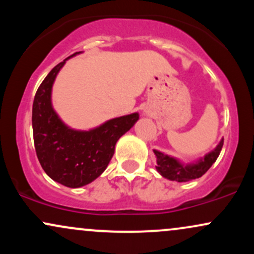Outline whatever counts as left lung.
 Masks as SVG:
<instances>
[{
  "mask_svg": "<svg viewBox=\"0 0 254 254\" xmlns=\"http://www.w3.org/2000/svg\"><path fill=\"white\" fill-rule=\"evenodd\" d=\"M222 147L223 139H221V142L214 150L206 154L203 159L198 160L196 164L190 165H184L179 160L174 159V157L166 155V154L159 150H154L157 164L156 171L164 178H167V179L178 183H185L197 179V178H200L203 174H205L206 171L216 161Z\"/></svg>",
  "mask_w": 254,
  "mask_h": 254,
  "instance_id": "8db88e82",
  "label": "left lung"
}]
</instances>
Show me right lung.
<instances>
[{"label": "right lung", "mask_w": 254, "mask_h": 254, "mask_svg": "<svg viewBox=\"0 0 254 254\" xmlns=\"http://www.w3.org/2000/svg\"><path fill=\"white\" fill-rule=\"evenodd\" d=\"M76 54L58 63L44 78L32 109L34 148L43 170L52 180L72 189L92 183L106 170L117 141L139 118L138 113H131L89 131L70 129L61 121L52 109V84L65 61Z\"/></svg>", "instance_id": "obj_1"}]
</instances>
